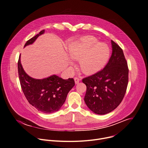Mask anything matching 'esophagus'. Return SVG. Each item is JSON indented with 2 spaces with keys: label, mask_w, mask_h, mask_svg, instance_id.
Segmentation results:
<instances>
[{
  "label": "esophagus",
  "mask_w": 148,
  "mask_h": 148,
  "mask_svg": "<svg viewBox=\"0 0 148 148\" xmlns=\"http://www.w3.org/2000/svg\"><path fill=\"white\" fill-rule=\"evenodd\" d=\"M74 81H75V84H78L79 82V81H80V79L77 78V77H75L74 78Z\"/></svg>",
  "instance_id": "1"
}]
</instances>
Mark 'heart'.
Here are the masks:
<instances>
[{
  "label": "heart",
  "instance_id": "b5f03b06",
  "mask_svg": "<svg viewBox=\"0 0 148 148\" xmlns=\"http://www.w3.org/2000/svg\"><path fill=\"white\" fill-rule=\"evenodd\" d=\"M69 50L73 59L79 60V66L86 74L101 70L108 63L111 53L110 47L107 44L100 42L90 36L81 37L72 42Z\"/></svg>",
  "mask_w": 148,
  "mask_h": 148
}]
</instances>
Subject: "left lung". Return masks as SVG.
Masks as SVG:
<instances>
[{
  "instance_id": "8db88e82",
  "label": "left lung",
  "mask_w": 148,
  "mask_h": 148,
  "mask_svg": "<svg viewBox=\"0 0 148 148\" xmlns=\"http://www.w3.org/2000/svg\"><path fill=\"white\" fill-rule=\"evenodd\" d=\"M112 55L106 67L85 78L84 101L94 113L104 115L114 110L122 101L128 84L129 69L122 48L111 40Z\"/></svg>"
}]
</instances>
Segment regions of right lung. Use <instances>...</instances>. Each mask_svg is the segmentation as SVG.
I'll use <instances>...</instances> for the list:
<instances>
[{
  "mask_svg": "<svg viewBox=\"0 0 148 148\" xmlns=\"http://www.w3.org/2000/svg\"><path fill=\"white\" fill-rule=\"evenodd\" d=\"M44 30L27 41L24 47L32 44ZM18 62V71L22 91L28 102L38 111L44 114L58 111L64 103L69 91L75 85L73 78L63 79L56 75L43 79H35L28 75L21 63Z\"/></svg>",
  "mask_w": 148,
  "mask_h": 148,
  "instance_id": "1",
  "label": "right lung"
}]
</instances>
